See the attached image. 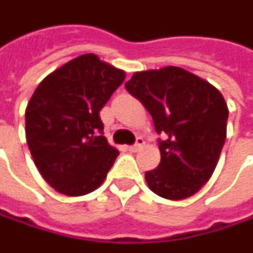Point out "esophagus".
<instances>
[{
  "mask_svg": "<svg viewBox=\"0 0 253 253\" xmlns=\"http://www.w3.org/2000/svg\"><path fill=\"white\" fill-rule=\"evenodd\" d=\"M142 145H144V140H142L141 137H138V138H137V142H135L134 145H128L126 150L131 151V153H135V151H138V150L141 148Z\"/></svg>",
  "mask_w": 253,
  "mask_h": 253,
  "instance_id": "esophagus-1",
  "label": "esophagus"
}]
</instances>
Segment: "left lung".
Segmentation results:
<instances>
[{
    "mask_svg": "<svg viewBox=\"0 0 253 253\" xmlns=\"http://www.w3.org/2000/svg\"><path fill=\"white\" fill-rule=\"evenodd\" d=\"M125 87L165 137L159 142L160 165L145 172L148 188L172 201L192 197L210 180L226 141L224 97L208 81L179 67L138 71Z\"/></svg>",
    "mask_w": 253,
    "mask_h": 253,
    "instance_id": "8db88e82",
    "label": "left lung"
}]
</instances>
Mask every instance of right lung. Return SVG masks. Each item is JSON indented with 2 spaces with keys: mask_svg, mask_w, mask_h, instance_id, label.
Instances as JSON below:
<instances>
[{
  "mask_svg": "<svg viewBox=\"0 0 253 253\" xmlns=\"http://www.w3.org/2000/svg\"><path fill=\"white\" fill-rule=\"evenodd\" d=\"M125 71L80 55L50 73L26 108V140L42 177L59 194L97 189L119 151L103 134L100 111L124 83Z\"/></svg>",
  "mask_w": 253,
  "mask_h": 253,
  "instance_id": "right-lung-1",
  "label": "right lung"
}]
</instances>
